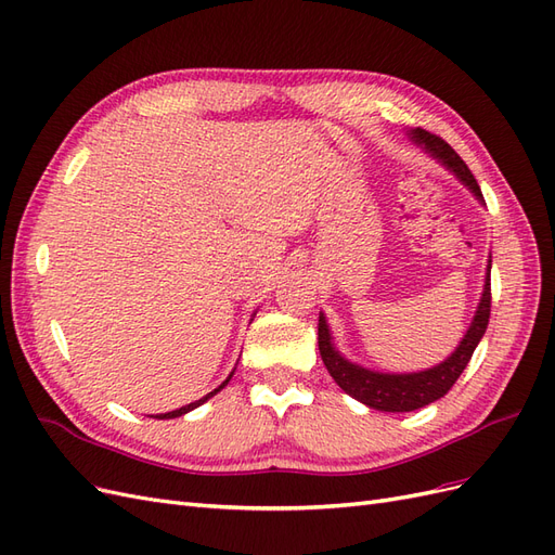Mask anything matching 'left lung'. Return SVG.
<instances>
[{
    "label": "left lung",
    "instance_id": "8db88e82",
    "mask_svg": "<svg viewBox=\"0 0 555 555\" xmlns=\"http://www.w3.org/2000/svg\"><path fill=\"white\" fill-rule=\"evenodd\" d=\"M410 137L416 145H422L430 157L444 164L447 169L483 204L479 184L473 171L467 169V164L456 155V150L440 137H435V133L418 127L410 131ZM489 317H491V259H489V271H486L483 292H481L473 324H469L467 333L463 335L461 345L451 351V357H447L435 367H428V371H422V373L396 375V373L367 371L363 365L351 363L340 354L338 349H335L324 314H319V324H317L319 354H322V361L326 365V371L331 373V377L335 379V384H338L347 396L357 398L359 402H363V405L379 412H412V410L430 405L435 400H440L451 386L456 384V379L465 371V365L469 363V359H473L479 340L483 338L486 326H489Z\"/></svg>",
    "mask_w": 555,
    "mask_h": 555
}]
</instances>
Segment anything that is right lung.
<instances>
[{
    "mask_svg": "<svg viewBox=\"0 0 555 555\" xmlns=\"http://www.w3.org/2000/svg\"><path fill=\"white\" fill-rule=\"evenodd\" d=\"M233 375V373H231ZM231 375L220 384V386H217V389L215 391H210V393H206L204 398H198V400H194V402H190V405H184V408H180V410H173V412H166V414H157L155 418H176V416H182V414H188V412H192L194 408H198V405H204V402L208 400V398H212L217 391H222L224 389V386L229 384V379H231Z\"/></svg>",
    "mask_w": 555,
    "mask_h": 555,
    "instance_id": "1",
    "label": "right lung"
}]
</instances>
